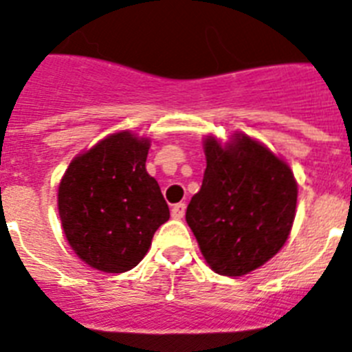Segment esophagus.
<instances>
[{
    "instance_id": "1",
    "label": "esophagus",
    "mask_w": 352,
    "mask_h": 352,
    "mask_svg": "<svg viewBox=\"0 0 352 352\" xmlns=\"http://www.w3.org/2000/svg\"><path fill=\"white\" fill-rule=\"evenodd\" d=\"M185 211H186V204L185 203H178L174 204L173 210H170V214H173V219H183L185 217Z\"/></svg>"
}]
</instances>
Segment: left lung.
<instances>
[{"instance_id": "1", "label": "left lung", "mask_w": 352, "mask_h": 352, "mask_svg": "<svg viewBox=\"0 0 352 352\" xmlns=\"http://www.w3.org/2000/svg\"><path fill=\"white\" fill-rule=\"evenodd\" d=\"M204 151L203 185L186 208V223L213 272L247 275L284 247L296 182L285 162L247 135L227 148L210 138Z\"/></svg>"}]
</instances>
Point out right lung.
<instances>
[{"label": "right lung", "mask_w": 352, "mask_h": 352, "mask_svg": "<svg viewBox=\"0 0 352 352\" xmlns=\"http://www.w3.org/2000/svg\"><path fill=\"white\" fill-rule=\"evenodd\" d=\"M148 139L109 135L68 166L58 208L70 247L91 268L123 273L146 256L169 220L157 179L146 173Z\"/></svg>", "instance_id": "add662e5"}]
</instances>
